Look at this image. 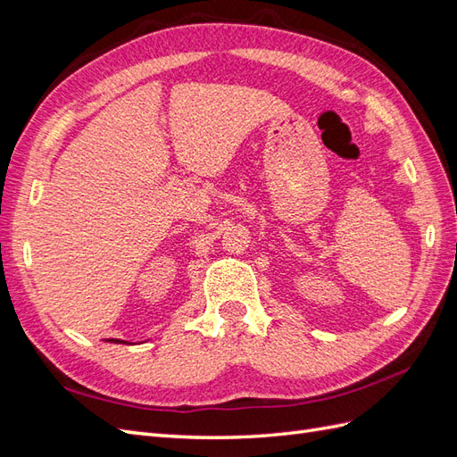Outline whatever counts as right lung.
Returning a JSON list of instances; mask_svg holds the SVG:
<instances>
[{
  "label": "right lung",
  "mask_w": 457,
  "mask_h": 457,
  "mask_svg": "<svg viewBox=\"0 0 457 457\" xmlns=\"http://www.w3.org/2000/svg\"><path fill=\"white\" fill-rule=\"evenodd\" d=\"M110 343H126V341H121V339H108Z\"/></svg>",
  "instance_id": "1"
}]
</instances>
